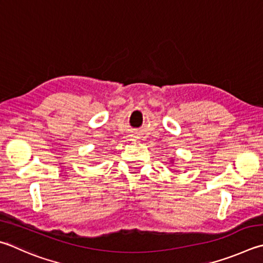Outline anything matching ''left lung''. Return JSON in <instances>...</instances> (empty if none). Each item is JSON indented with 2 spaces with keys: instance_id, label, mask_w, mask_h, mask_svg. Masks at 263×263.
<instances>
[{
  "instance_id": "left-lung-1",
  "label": "left lung",
  "mask_w": 263,
  "mask_h": 263,
  "mask_svg": "<svg viewBox=\"0 0 263 263\" xmlns=\"http://www.w3.org/2000/svg\"><path fill=\"white\" fill-rule=\"evenodd\" d=\"M170 163H174V160H170Z\"/></svg>"
}]
</instances>
